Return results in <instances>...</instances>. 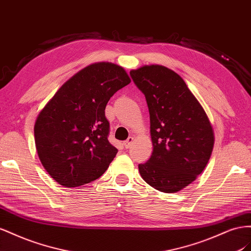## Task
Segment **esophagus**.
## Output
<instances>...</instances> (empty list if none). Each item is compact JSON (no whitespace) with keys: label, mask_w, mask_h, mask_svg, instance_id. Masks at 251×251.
I'll list each match as a JSON object with an SVG mask.
<instances>
[{"label":"esophagus","mask_w":251,"mask_h":251,"mask_svg":"<svg viewBox=\"0 0 251 251\" xmlns=\"http://www.w3.org/2000/svg\"><path fill=\"white\" fill-rule=\"evenodd\" d=\"M132 143H133V138H132V137H129V138H128V139L123 143V145H124L125 148H129V147L132 145Z\"/></svg>","instance_id":"34e87169"}]
</instances>
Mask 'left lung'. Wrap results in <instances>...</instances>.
Masks as SVG:
<instances>
[{
	"label": "left lung",
	"instance_id": "8db88e82",
	"mask_svg": "<svg viewBox=\"0 0 251 251\" xmlns=\"http://www.w3.org/2000/svg\"><path fill=\"white\" fill-rule=\"evenodd\" d=\"M145 95L152 154L139 164L140 175L156 190L175 193L196 180L212 152L214 134L208 117L183 78L162 65L130 71Z\"/></svg>",
	"mask_w": 251,
	"mask_h": 251
}]
</instances>
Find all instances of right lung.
<instances>
[{
	"label": "right lung",
	"mask_w": 251,
	"mask_h": 251,
	"mask_svg": "<svg viewBox=\"0 0 251 251\" xmlns=\"http://www.w3.org/2000/svg\"><path fill=\"white\" fill-rule=\"evenodd\" d=\"M123 67L100 62L83 68L55 92L34 124L42 165L64 187H81L101 176L118 149L108 139L105 107L130 83Z\"/></svg>",
	"instance_id": "obj_1"
}]
</instances>
